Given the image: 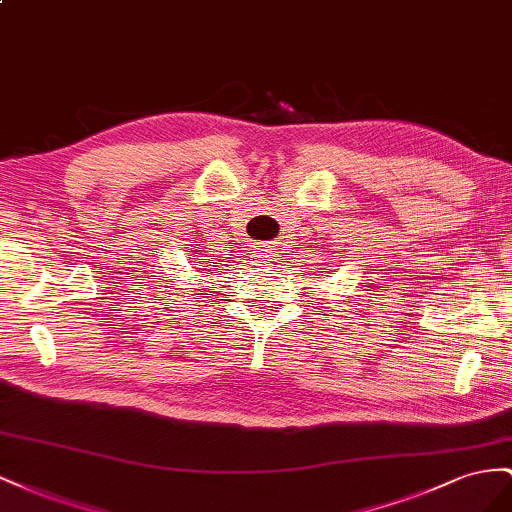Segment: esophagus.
<instances>
[{"label": "esophagus", "instance_id": "1", "mask_svg": "<svg viewBox=\"0 0 512 512\" xmlns=\"http://www.w3.org/2000/svg\"><path fill=\"white\" fill-rule=\"evenodd\" d=\"M253 255L259 266H272V261H276V251L268 244H257L253 248Z\"/></svg>", "mask_w": 512, "mask_h": 512}]
</instances>
